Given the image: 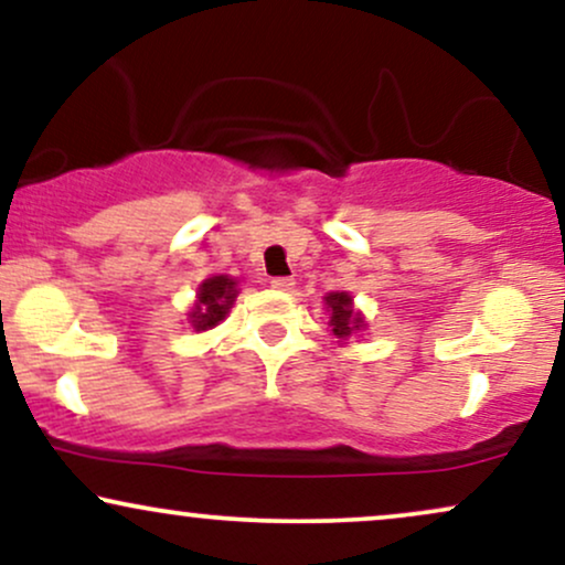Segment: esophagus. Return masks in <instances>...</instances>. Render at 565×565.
<instances>
[{
    "instance_id": "1",
    "label": "esophagus",
    "mask_w": 565,
    "mask_h": 565,
    "mask_svg": "<svg viewBox=\"0 0 565 565\" xmlns=\"http://www.w3.org/2000/svg\"><path fill=\"white\" fill-rule=\"evenodd\" d=\"M271 288H275V290H294L296 280H294V277H275V280H271Z\"/></svg>"
}]
</instances>
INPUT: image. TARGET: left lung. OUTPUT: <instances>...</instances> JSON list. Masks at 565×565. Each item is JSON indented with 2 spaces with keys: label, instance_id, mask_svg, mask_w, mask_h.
<instances>
[{
  "label": "left lung",
  "instance_id": "1",
  "mask_svg": "<svg viewBox=\"0 0 565 565\" xmlns=\"http://www.w3.org/2000/svg\"><path fill=\"white\" fill-rule=\"evenodd\" d=\"M324 311L330 315V335L338 340V345H345L366 330V319L353 306V296L345 290H332L324 296Z\"/></svg>",
  "mask_w": 565,
  "mask_h": 565
}]
</instances>
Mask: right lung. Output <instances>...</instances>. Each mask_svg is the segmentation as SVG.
<instances>
[{"mask_svg":"<svg viewBox=\"0 0 565 565\" xmlns=\"http://www.w3.org/2000/svg\"><path fill=\"white\" fill-rule=\"evenodd\" d=\"M238 294L241 288L235 277H206V280L196 288V301L191 303V311H188V324H191V330L206 332L212 330V327H217L220 322H225Z\"/></svg>","mask_w":565,"mask_h":565,"instance_id":"add662e5","label":"right lung"}]
</instances>
